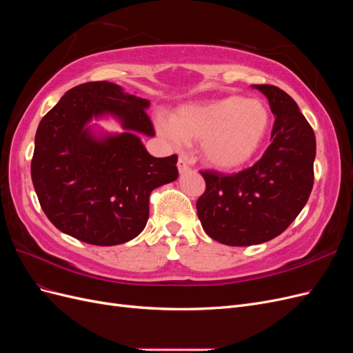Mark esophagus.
Returning a JSON list of instances; mask_svg holds the SVG:
<instances>
[{"mask_svg": "<svg viewBox=\"0 0 353 353\" xmlns=\"http://www.w3.org/2000/svg\"><path fill=\"white\" fill-rule=\"evenodd\" d=\"M176 166H178V170H179V174H181V175L185 174L187 170L190 169V166H188V163H187V160H184V159H179V160H178V163H176Z\"/></svg>", "mask_w": 353, "mask_h": 353, "instance_id": "34e87169", "label": "esophagus"}]
</instances>
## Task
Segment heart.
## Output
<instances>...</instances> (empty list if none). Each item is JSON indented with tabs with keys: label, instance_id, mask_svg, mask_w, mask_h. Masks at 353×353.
<instances>
[{
	"label": "heart",
	"instance_id": "1",
	"mask_svg": "<svg viewBox=\"0 0 353 353\" xmlns=\"http://www.w3.org/2000/svg\"><path fill=\"white\" fill-rule=\"evenodd\" d=\"M271 128V112L259 99L241 95L188 103L157 131L172 144L197 143L203 162L218 170H236L259 153Z\"/></svg>",
	"mask_w": 353,
	"mask_h": 353
}]
</instances>
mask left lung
Segmentation results:
<instances>
[{
	"label": "left lung",
	"instance_id": "1",
	"mask_svg": "<svg viewBox=\"0 0 353 353\" xmlns=\"http://www.w3.org/2000/svg\"><path fill=\"white\" fill-rule=\"evenodd\" d=\"M275 116L266 152L252 168L234 175L200 172L206 191L197 215L208 236L227 245L275 239L305 208L314 185L315 134L296 101L274 85H252Z\"/></svg>",
	"mask_w": 353,
	"mask_h": 353
}]
</instances>
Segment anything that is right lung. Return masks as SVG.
I'll return each instance as SVG.
<instances>
[{
    "label": "right lung",
    "instance_id": "add662e5",
    "mask_svg": "<svg viewBox=\"0 0 353 353\" xmlns=\"http://www.w3.org/2000/svg\"><path fill=\"white\" fill-rule=\"evenodd\" d=\"M148 108V100L99 81L69 90L42 117L30 175L57 230L95 245L122 244L144 230L150 193L178 178V156L154 157L141 141L154 137ZM108 117L124 132L92 123Z\"/></svg>",
    "mask_w": 353,
    "mask_h": 353
}]
</instances>
